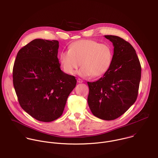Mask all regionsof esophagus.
I'll use <instances>...</instances> for the list:
<instances>
[{
	"mask_svg": "<svg viewBox=\"0 0 158 158\" xmlns=\"http://www.w3.org/2000/svg\"><path fill=\"white\" fill-rule=\"evenodd\" d=\"M77 82H78V83H83V80H82L81 79H80V78H78V80H77Z\"/></svg>",
	"mask_w": 158,
	"mask_h": 158,
	"instance_id": "34e87169",
	"label": "esophagus"
}]
</instances>
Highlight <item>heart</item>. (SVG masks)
Here are the masks:
<instances>
[{
    "mask_svg": "<svg viewBox=\"0 0 158 158\" xmlns=\"http://www.w3.org/2000/svg\"><path fill=\"white\" fill-rule=\"evenodd\" d=\"M112 47L92 40H81L69 47V51L60 53L59 61L64 71L73 75L80 65L78 74L83 77H99L105 73L111 65Z\"/></svg>",
    "mask_w": 158,
    "mask_h": 158,
    "instance_id": "obj_1",
    "label": "heart"
}]
</instances>
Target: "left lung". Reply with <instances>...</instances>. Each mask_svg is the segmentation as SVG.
<instances>
[{
	"mask_svg": "<svg viewBox=\"0 0 158 158\" xmlns=\"http://www.w3.org/2000/svg\"><path fill=\"white\" fill-rule=\"evenodd\" d=\"M114 47L112 64L97 81L88 82V103L94 116L113 120L124 114L136 102L141 67L133 46L114 35H105Z\"/></svg>",
	"mask_w": 158,
	"mask_h": 158,
	"instance_id": "obj_1",
	"label": "left lung"
}]
</instances>
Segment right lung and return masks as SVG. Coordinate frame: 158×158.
<instances>
[{"label": "right lung", "mask_w": 158, "mask_h": 158, "mask_svg": "<svg viewBox=\"0 0 158 158\" xmlns=\"http://www.w3.org/2000/svg\"><path fill=\"white\" fill-rule=\"evenodd\" d=\"M57 40L35 39L18 52L13 84L22 108L37 120L50 122L60 117L77 84L62 72Z\"/></svg>", "instance_id": "1"}]
</instances>
